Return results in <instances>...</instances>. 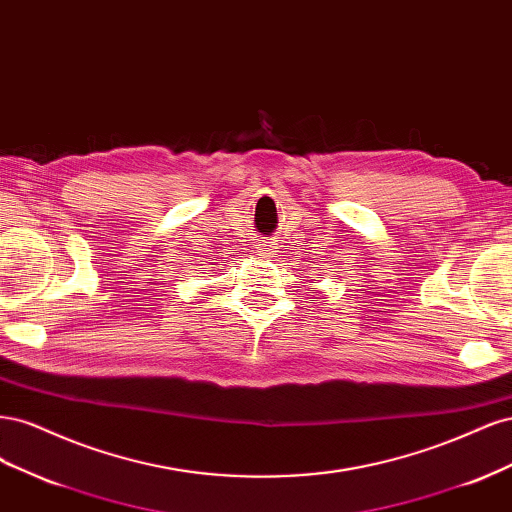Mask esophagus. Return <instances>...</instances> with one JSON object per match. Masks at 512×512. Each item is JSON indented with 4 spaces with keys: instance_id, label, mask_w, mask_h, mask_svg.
Wrapping results in <instances>:
<instances>
[{
    "instance_id": "esophagus-1",
    "label": "esophagus",
    "mask_w": 512,
    "mask_h": 512,
    "mask_svg": "<svg viewBox=\"0 0 512 512\" xmlns=\"http://www.w3.org/2000/svg\"><path fill=\"white\" fill-rule=\"evenodd\" d=\"M277 250H280V247H277L275 241H262V243L256 247L258 256H265V258H275V256H277Z\"/></svg>"
}]
</instances>
